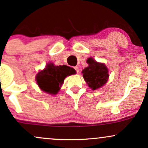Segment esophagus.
<instances>
[{
  "instance_id": "esophagus-1",
  "label": "esophagus",
  "mask_w": 148,
  "mask_h": 148,
  "mask_svg": "<svg viewBox=\"0 0 148 148\" xmlns=\"http://www.w3.org/2000/svg\"><path fill=\"white\" fill-rule=\"evenodd\" d=\"M74 69H75V70H76V73H79V67H74Z\"/></svg>"
}]
</instances>
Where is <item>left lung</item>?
Returning <instances> with one entry per match:
<instances>
[{
    "label": "left lung",
    "instance_id": "left-lung-1",
    "mask_svg": "<svg viewBox=\"0 0 148 148\" xmlns=\"http://www.w3.org/2000/svg\"><path fill=\"white\" fill-rule=\"evenodd\" d=\"M87 62L88 67L83 69V76L88 86L95 90L103 86L107 82L109 76L108 69L104 64L99 63L92 58L88 59Z\"/></svg>",
    "mask_w": 148,
    "mask_h": 148
}]
</instances>
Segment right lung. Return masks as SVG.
<instances>
[{
	"mask_svg": "<svg viewBox=\"0 0 148 148\" xmlns=\"http://www.w3.org/2000/svg\"><path fill=\"white\" fill-rule=\"evenodd\" d=\"M75 74V70L67 65L55 66L49 63L44 70L37 74V83L43 91L56 95L60 90L66 76Z\"/></svg>",
	"mask_w": 148,
	"mask_h": 148,
	"instance_id": "1",
	"label": "right lung"
}]
</instances>
